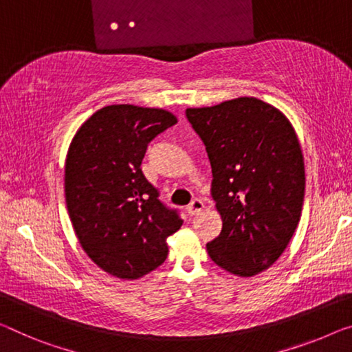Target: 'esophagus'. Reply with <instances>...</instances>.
I'll list each match as a JSON object with an SVG mask.
<instances>
[{
	"instance_id": "esophagus-1",
	"label": "esophagus",
	"mask_w": 352,
	"mask_h": 352,
	"mask_svg": "<svg viewBox=\"0 0 352 352\" xmlns=\"http://www.w3.org/2000/svg\"><path fill=\"white\" fill-rule=\"evenodd\" d=\"M203 208H204V204H203L201 199L195 198L193 201L187 206V214L188 215H198L203 210Z\"/></svg>"
}]
</instances>
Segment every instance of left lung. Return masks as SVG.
Wrapping results in <instances>:
<instances>
[{
	"label": "left lung",
	"mask_w": 352,
	"mask_h": 352,
	"mask_svg": "<svg viewBox=\"0 0 352 352\" xmlns=\"http://www.w3.org/2000/svg\"><path fill=\"white\" fill-rule=\"evenodd\" d=\"M186 115L206 146L210 193L223 221L208 242L209 256L239 277L263 272L289 244L304 204V155L293 124L255 97Z\"/></svg>",
	"instance_id": "1"
}]
</instances>
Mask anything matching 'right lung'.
I'll return each instance as SVG.
<instances>
[{"mask_svg": "<svg viewBox=\"0 0 352 352\" xmlns=\"http://www.w3.org/2000/svg\"><path fill=\"white\" fill-rule=\"evenodd\" d=\"M177 122L162 108L108 105L78 129L66 157L64 192L80 244L107 274L137 280L168 255L166 239L181 228L175 209L142 168L151 140Z\"/></svg>", "mask_w": 352, "mask_h": 352, "instance_id": "1", "label": "right lung"}]
</instances>
